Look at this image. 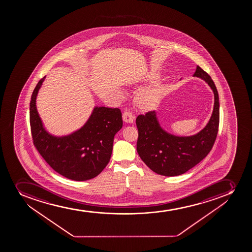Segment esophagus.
Returning <instances> with one entry per match:
<instances>
[{"label":"esophagus","instance_id":"obj_1","mask_svg":"<svg viewBox=\"0 0 252 252\" xmlns=\"http://www.w3.org/2000/svg\"><path fill=\"white\" fill-rule=\"evenodd\" d=\"M122 119L126 123H133L135 121V117H133L132 114L129 112H125L122 114Z\"/></svg>","mask_w":252,"mask_h":252}]
</instances>
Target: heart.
Wrapping results in <instances>:
<instances>
[{
    "mask_svg": "<svg viewBox=\"0 0 252 252\" xmlns=\"http://www.w3.org/2000/svg\"><path fill=\"white\" fill-rule=\"evenodd\" d=\"M162 94V89L159 86H156L149 92L138 95L135 98V103L138 108L143 112H147L153 109L157 104Z\"/></svg>",
    "mask_w": 252,
    "mask_h": 252,
    "instance_id": "heart-1",
    "label": "heart"
}]
</instances>
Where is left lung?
Segmentation results:
<instances>
[{"label":"left lung","mask_w":252,"mask_h":252,"mask_svg":"<svg viewBox=\"0 0 252 252\" xmlns=\"http://www.w3.org/2000/svg\"><path fill=\"white\" fill-rule=\"evenodd\" d=\"M194 76L201 78L215 94V107L206 126L196 135L179 137L162 130L155 111L136 118L139 136L138 154L143 162L158 174L174 177L198 164L212 150L220 126V102L215 83L208 73L197 65Z\"/></svg>","instance_id":"obj_1"}]
</instances>
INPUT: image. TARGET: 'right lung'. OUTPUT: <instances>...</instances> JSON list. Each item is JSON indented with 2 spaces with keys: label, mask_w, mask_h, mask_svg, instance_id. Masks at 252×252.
I'll return each mask as SVG.
<instances>
[{
  "label": "right lung",
  "mask_w": 252,
  "mask_h": 252,
  "mask_svg": "<svg viewBox=\"0 0 252 252\" xmlns=\"http://www.w3.org/2000/svg\"><path fill=\"white\" fill-rule=\"evenodd\" d=\"M44 78L37 83L30 101V128L35 148L54 171L68 179L86 181L97 177L109 162L113 138L122 129L121 110L96 107L81 129L68 136H53L43 127L36 108V97Z\"/></svg>",
  "instance_id": "add662e5"
}]
</instances>
